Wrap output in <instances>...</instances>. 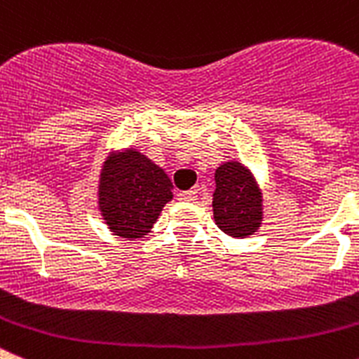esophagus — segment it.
Wrapping results in <instances>:
<instances>
[{
	"label": "esophagus",
	"instance_id": "1",
	"mask_svg": "<svg viewBox=\"0 0 359 359\" xmlns=\"http://www.w3.org/2000/svg\"><path fill=\"white\" fill-rule=\"evenodd\" d=\"M177 199H180V201L192 203L198 199V192H196V190H187V192H182V194L177 196Z\"/></svg>",
	"mask_w": 359,
	"mask_h": 359
}]
</instances>
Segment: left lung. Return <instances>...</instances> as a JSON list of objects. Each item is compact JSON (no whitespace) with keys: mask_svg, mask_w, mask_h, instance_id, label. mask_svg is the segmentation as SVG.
Instances as JSON below:
<instances>
[{"mask_svg":"<svg viewBox=\"0 0 359 359\" xmlns=\"http://www.w3.org/2000/svg\"><path fill=\"white\" fill-rule=\"evenodd\" d=\"M212 201L214 221L231 239L253 236L264 221V196L255 174L239 160H228L215 169Z\"/></svg>","mask_w":359,"mask_h":359,"instance_id":"8db88e82","label":"left lung"}]
</instances>
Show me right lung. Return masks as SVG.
I'll return each mask as SVG.
<instances>
[{"mask_svg":"<svg viewBox=\"0 0 359 359\" xmlns=\"http://www.w3.org/2000/svg\"><path fill=\"white\" fill-rule=\"evenodd\" d=\"M172 189L167 172L138 149L109 151L98 174V212L113 236L142 239L172 201Z\"/></svg>","mask_w":359,"mask_h":359,"instance_id":"obj_1","label":"right lung"}]
</instances>
